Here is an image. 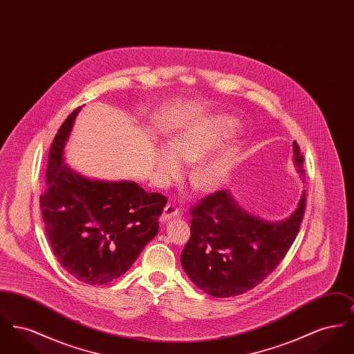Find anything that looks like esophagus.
Masks as SVG:
<instances>
[{
    "label": "esophagus",
    "mask_w": 354,
    "mask_h": 354,
    "mask_svg": "<svg viewBox=\"0 0 354 354\" xmlns=\"http://www.w3.org/2000/svg\"><path fill=\"white\" fill-rule=\"evenodd\" d=\"M179 215H180V209L175 204H167L165 207V209H163V214L160 216V221L165 223V221H169V220L172 219V218H176Z\"/></svg>",
    "instance_id": "34e87169"
}]
</instances>
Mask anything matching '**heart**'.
<instances>
[{
	"instance_id": "heart-1",
	"label": "heart",
	"mask_w": 354,
	"mask_h": 354,
	"mask_svg": "<svg viewBox=\"0 0 354 354\" xmlns=\"http://www.w3.org/2000/svg\"><path fill=\"white\" fill-rule=\"evenodd\" d=\"M224 122L212 129L191 127L175 135L171 149L160 147L155 155V171L163 183H171L182 178L183 163L198 162L192 171V180L202 191H215L230 178L239 156L236 146H225L215 153L223 140ZM209 156L207 157L206 155Z\"/></svg>"
}]
</instances>
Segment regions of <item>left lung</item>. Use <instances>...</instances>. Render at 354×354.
I'll return each instance as SVG.
<instances>
[{
  "label": "left lung",
  "instance_id": "1",
  "mask_svg": "<svg viewBox=\"0 0 354 354\" xmlns=\"http://www.w3.org/2000/svg\"><path fill=\"white\" fill-rule=\"evenodd\" d=\"M293 162L305 180L304 158L293 142ZM305 191L296 209L279 221L247 212L230 191L191 208V237L180 256L189 280L214 297H234L259 286L284 259L300 230Z\"/></svg>",
  "mask_w": 354,
  "mask_h": 354
}]
</instances>
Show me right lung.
<instances>
[{
    "instance_id": "1",
    "label": "right lung",
    "mask_w": 354,
    "mask_h": 354,
    "mask_svg": "<svg viewBox=\"0 0 354 354\" xmlns=\"http://www.w3.org/2000/svg\"><path fill=\"white\" fill-rule=\"evenodd\" d=\"M81 109L53 140L39 203L59 264L78 281L103 286L126 273L156 236L167 198L135 182L90 179L68 167L65 147Z\"/></svg>"
}]
</instances>
